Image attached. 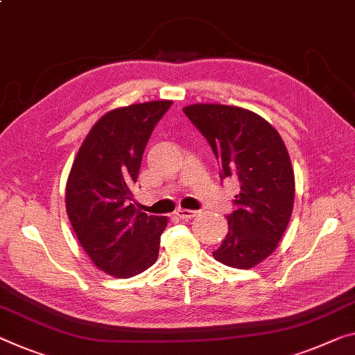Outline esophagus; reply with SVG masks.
I'll use <instances>...</instances> for the list:
<instances>
[{
	"instance_id": "1",
	"label": "esophagus",
	"mask_w": 355,
	"mask_h": 355,
	"mask_svg": "<svg viewBox=\"0 0 355 355\" xmlns=\"http://www.w3.org/2000/svg\"><path fill=\"white\" fill-rule=\"evenodd\" d=\"M176 214H178V217H181V219L189 220V219H193V217L196 216V211H190V209L179 208V209L176 211Z\"/></svg>"
}]
</instances>
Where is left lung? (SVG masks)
<instances>
[{
  "label": "left lung",
  "mask_w": 355,
  "mask_h": 355,
  "mask_svg": "<svg viewBox=\"0 0 355 355\" xmlns=\"http://www.w3.org/2000/svg\"><path fill=\"white\" fill-rule=\"evenodd\" d=\"M184 114L208 141L220 178L239 182L227 216L228 233L212 255L232 268L249 270L275 252L291 220L295 176L281 135L249 109L196 103Z\"/></svg>",
  "instance_id": "1"
}]
</instances>
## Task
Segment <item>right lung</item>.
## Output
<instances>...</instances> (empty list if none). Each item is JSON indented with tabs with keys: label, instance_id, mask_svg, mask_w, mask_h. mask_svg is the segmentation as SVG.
<instances>
[{
	"label": "right lung",
	"instance_id": "obj_1",
	"mask_svg": "<svg viewBox=\"0 0 355 355\" xmlns=\"http://www.w3.org/2000/svg\"><path fill=\"white\" fill-rule=\"evenodd\" d=\"M171 105L159 100L106 112L71 166L64 192L71 225L96 268L119 279L139 275L159 257L168 219L147 216L130 201L147 141Z\"/></svg>",
	"mask_w": 355,
	"mask_h": 355
}]
</instances>
